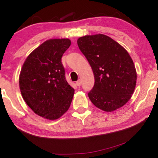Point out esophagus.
Returning a JSON list of instances; mask_svg holds the SVG:
<instances>
[{
	"mask_svg": "<svg viewBox=\"0 0 158 158\" xmlns=\"http://www.w3.org/2000/svg\"><path fill=\"white\" fill-rule=\"evenodd\" d=\"M76 84H77V85L78 86H81V80H80V79H79V80H78V81H77Z\"/></svg>",
	"mask_w": 158,
	"mask_h": 158,
	"instance_id": "esophagus-1",
	"label": "esophagus"
}]
</instances>
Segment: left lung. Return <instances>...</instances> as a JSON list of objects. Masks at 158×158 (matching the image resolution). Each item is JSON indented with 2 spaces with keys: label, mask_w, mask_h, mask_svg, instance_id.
<instances>
[{
  "label": "left lung",
  "mask_w": 158,
  "mask_h": 158,
  "mask_svg": "<svg viewBox=\"0 0 158 158\" xmlns=\"http://www.w3.org/2000/svg\"><path fill=\"white\" fill-rule=\"evenodd\" d=\"M77 44L94 75L89 99L106 112L121 108L131 99L136 86L137 73L130 55L119 43L103 34L81 37Z\"/></svg>",
  "instance_id": "1"
}]
</instances>
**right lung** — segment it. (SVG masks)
Wrapping results in <instances>:
<instances>
[{
	"mask_svg": "<svg viewBox=\"0 0 158 158\" xmlns=\"http://www.w3.org/2000/svg\"><path fill=\"white\" fill-rule=\"evenodd\" d=\"M70 45L67 38L46 40L27 56L21 69L19 87L23 99L45 119H58L71 105L74 89L66 81L61 61Z\"/></svg>",
	"mask_w": 158,
	"mask_h": 158,
	"instance_id": "right-lung-1",
	"label": "right lung"
}]
</instances>
